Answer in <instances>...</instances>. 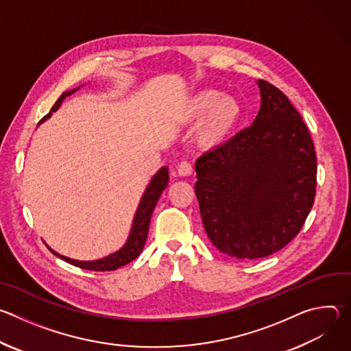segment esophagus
Instances as JSON below:
<instances>
[{
	"instance_id": "34e87169",
	"label": "esophagus",
	"mask_w": 351,
	"mask_h": 351,
	"mask_svg": "<svg viewBox=\"0 0 351 351\" xmlns=\"http://www.w3.org/2000/svg\"><path fill=\"white\" fill-rule=\"evenodd\" d=\"M178 173L180 176H190L193 173V165L189 161H182L178 167Z\"/></svg>"
}]
</instances>
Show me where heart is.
<instances>
[{"mask_svg": "<svg viewBox=\"0 0 351 351\" xmlns=\"http://www.w3.org/2000/svg\"><path fill=\"white\" fill-rule=\"evenodd\" d=\"M243 118L239 98L221 94L218 90H202L191 95L182 108V122L202 119L195 129L194 140L203 149H217L228 143Z\"/></svg>", "mask_w": 351, "mask_h": 351, "instance_id": "obj_1", "label": "heart"}]
</instances>
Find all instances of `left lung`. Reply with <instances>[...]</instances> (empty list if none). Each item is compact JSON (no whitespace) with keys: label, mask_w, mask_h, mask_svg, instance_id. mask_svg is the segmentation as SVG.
<instances>
[{"label":"left lung","mask_w":351,"mask_h":351,"mask_svg":"<svg viewBox=\"0 0 351 351\" xmlns=\"http://www.w3.org/2000/svg\"><path fill=\"white\" fill-rule=\"evenodd\" d=\"M253 125L195 161V195L204 229L223 254L268 257L302 230L315 199L317 154L290 99L258 80Z\"/></svg>","instance_id":"8db88e82"}]
</instances>
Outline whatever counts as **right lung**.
<instances>
[{"mask_svg":"<svg viewBox=\"0 0 351 351\" xmlns=\"http://www.w3.org/2000/svg\"><path fill=\"white\" fill-rule=\"evenodd\" d=\"M76 90L72 91H66L58 99L57 103L53 106L51 111H49L40 122H43L44 119L51 117V112L57 111L61 106V103L65 99V97L71 95L72 93H75ZM169 182V172L168 168L164 167L158 171V173L153 178V180L149 182L141 202L140 206L137 208V213L134 215V221H133V226H132V232L129 234V239L126 241V244L119 250V252L103 258V260H98V261H76V260H71L66 258L64 256H60L58 253H56L54 250L49 248V252L53 254H56L57 257H60L61 260L79 267L82 269H87V271H97V272H110V271H115L126 264H129L130 261H133L134 258H137L141 253V250L145 244L147 240V234H148V226H149V219H152L153 211L158 203V198L161 197L162 191L165 190V187L168 186Z\"/></svg>","mask_w":351,"mask_h":351,"instance_id":"add662e5","label":"right lung"}]
</instances>
